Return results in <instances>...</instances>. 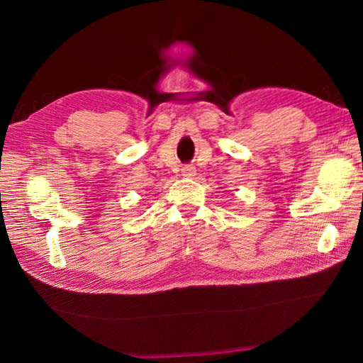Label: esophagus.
<instances>
[{
	"mask_svg": "<svg viewBox=\"0 0 363 363\" xmlns=\"http://www.w3.org/2000/svg\"><path fill=\"white\" fill-rule=\"evenodd\" d=\"M181 173H182V176H184V177H194V176L196 174V169H195V167L186 165V167H182Z\"/></svg>",
	"mask_w": 363,
	"mask_h": 363,
	"instance_id": "34e87169",
	"label": "esophagus"
}]
</instances>
